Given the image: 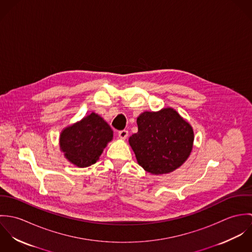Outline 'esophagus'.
<instances>
[{
  "label": "esophagus",
  "instance_id": "1",
  "mask_svg": "<svg viewBox=\"0 0 252 252\" xmlns=\"http://www.w3.org/2000/svg\"><path fill=\"white\" fill-rule=\"evenodd\" d=\"M128 131L127 130H121L118 132V137L121 139V140H126V138L128 137Z\"/></svg>",
  "mask_w": 252,
  "mask_h": 252
}]
</instances>
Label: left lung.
<instances>
[{
    "instance_id": "obj_1",
    "label": "left lung",
    "mask_w": 252,
    "mask_h": 252,
    "mask_svg": "<svg viewBox=\"0 0 252 252\" xmlns=\"http://www.w3.org/2000/svg\"><path fill=\"white\" fill-rule=\"evenodd\" d=\"M138 133L129 144L140 166L152 175L169 174L189 157L194 141L191 125L177 110L144 111L137 118Z\"/></svg>"
}]
</instances>
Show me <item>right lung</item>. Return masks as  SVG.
<instances>
[{
	"label": "right lung",
	"instance_id": "right-lung-1",
	"mask_svg": "<svg viewBox=\"0 0 252 252\" xmlns=\"http://www.w3.org/2000/svg\"><path fill=\"white\" fill-rule=\"evenodd\" d=\"M112 137L113 132L108 123L92 112L62 131L60 148L73 165L85 168L98 161Z\"/></svg>",
	"mask_w": 252,
	"mask_h": 252
}]
</instances>
